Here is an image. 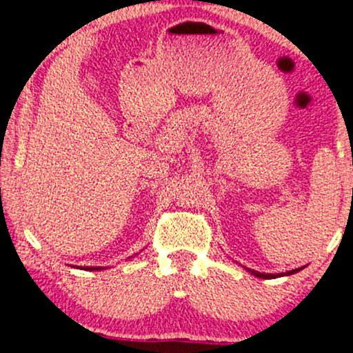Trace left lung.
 <instances>
[{"mask_svg":"<svg viewBox=\"0 0 353 353\" xmlns=\"http://www.w3.org/2000/svg\"><path fill=\"white\" fill-rule=\"evenodd\" d=\"M244 269L247 270V272H250V274L255 275V277H259V279H277V277H283V275H292V274H297L299 270H302V269H303V267H301V269L287 270V272H281V274H262V272H257V270L247 269V267H244Z\"/></svg>","mask_w":353,"mask_h":353,"instance_id":"obj_1","label":"left lung"}]
</instances>
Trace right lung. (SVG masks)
Masks as SVG:
<instances>
[{
	"instance_id": "obj_1",
	"label": "right lung",
	"mask_w": 353,
	"mask_h": 353,
	"mask_svg": "<svg viewBox=\"0 0 353 353\" xmlns=\"http://www.w3.org/2000/svg\"><path fill=\"white\" fill-rule=\"evenodd\" d=\"M86 270H103V267H86Z\"/></svg>"
}]
</instances>
